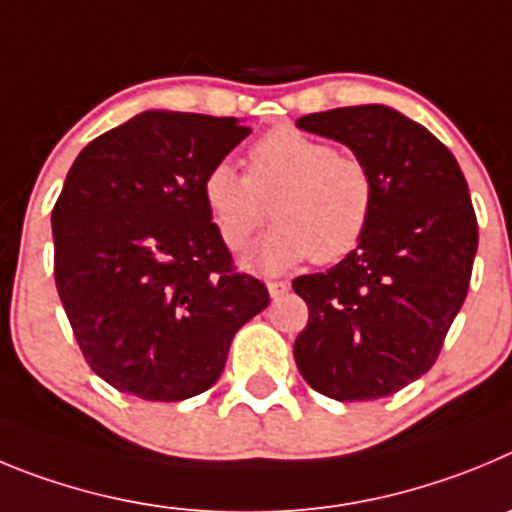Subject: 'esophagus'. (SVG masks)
Masks as SVG:
<instances>
[{
    "instance_id": "esophagus-1",
    "label": "esophagus",
    "mask_w": 512,
    "mask_h": 512,
    "mask_svg": "<svg viewBox=\"0 0 512 512\" xmlns=\"http://www.w3.org/2000/svg\"><path fill=\"white\" fill-rule=\"evenodd\" d=\"M288 290H290L288 280H270V283H267V293H270V298L285 296Z\"/></svg>"
}]
</instances>
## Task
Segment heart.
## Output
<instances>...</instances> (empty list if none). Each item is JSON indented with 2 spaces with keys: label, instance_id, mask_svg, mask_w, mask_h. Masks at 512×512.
Instances as JSON below:
<instances>
[{
  "label": "heart",
  "instance_id": "heart-1",
  "mask_svg": "<svg viewBox=\"0 0 512 512\" xmlns=\"http://www.w3.org/2000/svg\"><path fill=\"white\" fill-rule=\"evenodd\" d=\"M201 196L229 250L250 242L270 204L278 224L242 262L257 273H283L308 257H347L370 227L375 183L357 155L336 153L296 127H275L250 147L247 176L219 160L206 170Z\"/></svg>",
  "mask_w": 512,
  "mask_h": 512
}]
</instances>
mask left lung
Instances as JSON below:
<instances>
[{
    "label": "left lung",
    "mask_w": 512,
    "mask_h": 512,
    "mask_svg": "<svg viewBox=\"0 0 512 512\" xmlns=\"http://www.w3.org/2000/svg\"><path fill=\"white\" fill-rule=\"evenodd\" d=\"M296 124L367 165L375 206L362 242L339 265L293 280L308 303L293 357L326 398H388L431 370L467 298L477 252L467 181L449 147L385 104Z\"/></svg>",
    "instance_id": "8db88e82"
}]
</instances>
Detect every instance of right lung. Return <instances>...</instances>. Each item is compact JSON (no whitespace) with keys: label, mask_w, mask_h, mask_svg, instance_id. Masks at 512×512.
Wrapping results in <instances>:
<instances>
[{"label":"right lung","mask_w":512,"mask_h":512,"mask_svg":"<svg viewBox=\"0 0 512 512\" xmlns=\"http://www.w3.org/2000/svg\"><path fill=\"white\" fill-rule=\"evenodd\" d=\"M250 135L234 117L150 109L91 140L55 201V285L91 370L122 393H204L270 296L237 273L201 196Z\"/></svg>","instance_id":"add662e5"}]
</instances>
